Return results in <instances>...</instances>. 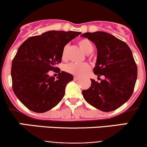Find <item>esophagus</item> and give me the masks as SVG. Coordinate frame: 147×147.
<instances>
[{"mask_svg":"<svg viewBox=\"0 0 147 147\" xmlns=\"http://www.w3.org/2000/svg\"><path fill=\"white\" fill-rule=\"evenodd\" d=\"M74 80H75V81H77V80H79V78H78V77H76V76H75L74 77Z\"/></svg>","mask_w":147,"mask_h":147,"instance_id":"obj_1","label":"esophagus"}]
</instances>
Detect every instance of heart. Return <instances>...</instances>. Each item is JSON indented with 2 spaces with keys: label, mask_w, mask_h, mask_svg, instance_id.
Wrapping results in <instances>:
<instances>
[{
  "label": "heart",
  "mask_w": 147,
  "mask_h": 147,
  "mask_svg": "<svg viewBox=\"0 0 147 147\" xmlns=\"http://www.w3.org/2000/svg\"><path fill=\"white\" fill-rule=\"evenodd\" d=\"M79 46L82 49V51L86 54H90L93 50V45L91 41L88 39L80 40L78 42ZM67 50V45H65L62 51V58L64 60L66 58ZM90 66L87 63H82V64H76V63H69L66 65L64 67V70L67 73L71 75H75V76H81L84 75L85 72L90 70Z\"/></svg>",
  "instance_id": "b5f03b06"
}]
</instances>
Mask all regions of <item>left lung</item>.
<instances>
[{"mask_svg": "<svg viewBox=\"0 0 147 147\" xmlns=\"http://www.w3.org/2000/svg\"><path fill=\"white\" fill-rule=\"evenodd\" d=\"M82 36L94 42L97 49L94 75L105 76L100 82L91 80L90 88L82 90L83 97L100 110H115L131 97L137 81V66L131 49L107 32H85Z\"/></svg>", "mask_w": 147, "mask_h": 147, "instance_id": "8db88e82", "label": "left lung"}]
</instances>
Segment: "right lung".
<instances>
[{
	"mask_svg": "<svg viewBox=\"0 0 147 147\" xmlns=\"http://www.w3.org/2000/svg\"><path fill=\"white\" fill-rule=\"evenodd\" d=\"M75 31L51 30L28 38L19 47L12 62V87L16 97L28 109L43 113L61 101L70 74L56 65L61 63L66 44L80 35ZM50 71L59 73L55 79Z\"/></svg>",
	"mask_w": 147,
	"mask_h": 147,
	"instance_id": "add662e5",
	"label": "right lung"
}]
</instances>
